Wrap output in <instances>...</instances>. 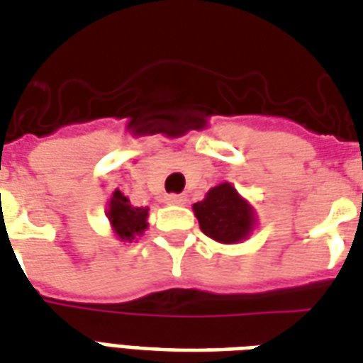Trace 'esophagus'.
I'll use <instances>...</instances> for the list:
<instances>
[{
	"mask_svg": "<svg viewBox=\"0 0 363 363\" xmlns=\"http://www.w3.org/2000/svg\"><path fill=\"white\" fill-rule=\"evenodd\" d=\"M166 203H168V205H184L185 203V199L184 197H182V195H176V193H172V195H168V197H166Z\"/></svg>",
	"mask_w": 363,
	"mask_h": 363,
	"instance_id": "1",
	"label": "esophagus"
}]
</instances>
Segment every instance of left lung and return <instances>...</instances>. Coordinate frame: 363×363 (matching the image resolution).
<instances>
[{"mask_svg":"<svg viewBox=\"0 0 363 363\" xmlns=\"http://www.w3.org/2000/svg\"><path fill=\"white\" fill-rule=\"evenodd\" d=\"M203 234L220 243H236L253 228V211L230 184H220L193 205Z\"/></svg>","mask_w":363,"mask_h":363,"instance_id":"obj_1","label":"left lung"}]
</instances>
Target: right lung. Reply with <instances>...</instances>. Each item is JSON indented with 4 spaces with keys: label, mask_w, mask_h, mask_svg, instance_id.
Wrapping results in <instances>:
<instances>
[{
    "label": "right lung",
    "mask_w": 363,
    "mask_h": 363,
    "mask_svg": "<svg viewBox=\"0 0 363 363\" xmlns=\"http://www.w3.org/2000/svg\"><path fill=\"white\" fill-rule=\"evenodd\" d=\"M147 216H149V208L133 207L123 193H113L108 208V218L120 240L131 242L135 236L143 234V230L147 228Z\"/></svg>",
    "instance_id": "1"
}]
</instances>
